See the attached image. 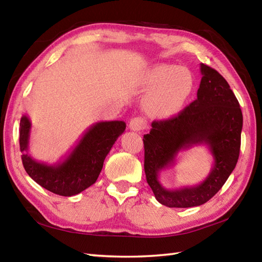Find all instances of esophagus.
<instances>
[{"label": "esophagus", "instance_id": "34e87169", "mask_svg": "<svg viewBox=\"0 0 262 262\" xmlns=\"http://www.w3.org/2000/svg\"><path fill=\"white\" fill-rule=\"evenodd\" d=\"M145 127H146V121L144 120L142 117H135V118L130 119L129 121V128L132 130L140 132V130H143Z\"/></svg>", "mask_w": 262, "mask_h": 262}]
</instances>
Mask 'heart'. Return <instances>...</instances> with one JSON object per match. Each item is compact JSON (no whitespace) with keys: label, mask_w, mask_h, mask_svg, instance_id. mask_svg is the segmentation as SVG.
<instances>
[{"label":"heart","mask_w":262,"mask_h":262,"mask_svg":"<svg viewBox=\"0 0 262 262\" xmlns=\"http://www.w3.org/2000/svg\"><path fill=\"white\" fill-rule=\"evenodd\" d=\"M144 88L149 90L145 98L148 114L159 118L178 115L185 107L194 88L192 74L181 66L161 64L148 72Z\"/></svg>","instance_id":"heart-1"}]
</instances>
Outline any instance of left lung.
<instances>
[{"label": "left lung", "mask_w": 262, "mask_h": 262, "mask_svg": "<svg viewBox=\"0 0 262 262\" xmlns=\"http://www.w3.org/2000/svg\"><path fill=\"white\" fill-rule=\"evenodd\" d=\"M197 99L178 116L154 120L144 135V170L146 181L160 204L188 208L200 206L214 197L234 170L241 146L243 116L229 83L216 70L200 64ZM205 143L214 164L208 178L196 186L166 189L158 173L174 164L177 153Z\"/></svg>", "instance_id": "8db88e82"}]
</instances>
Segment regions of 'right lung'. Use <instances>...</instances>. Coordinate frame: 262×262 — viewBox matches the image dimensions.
<instances>
[{
  "mask_svg": "<svg viewBox=\"0 0 262 262\" xmlns=\"http://www.w3.org/2000/svg\"><path fill=\"white\" fill-rule=\"evenodd\" d=\"M126 128L125 121H99L83 134L79 143L63 161L47 164L28 153L31 122L27 115L20 120V151L25 170L33 181L59 196L71 197L97 181L103 161Z\"/></svg>",
  "mask_w": 262,
  "mask_h": 262,
  "instance_id": "obj_1",
  "label": "right lung"
}]
</instances>
